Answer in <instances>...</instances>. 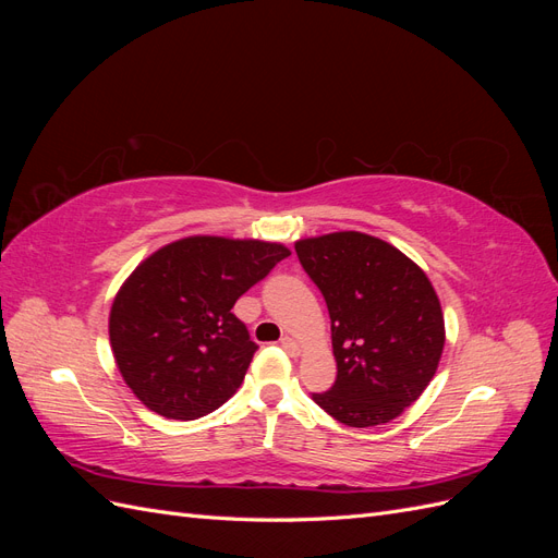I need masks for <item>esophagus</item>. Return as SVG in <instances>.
Masks as SVG:
<instances>
[{
  "label": "esophagus",
  "mask_w": 558,
  "mask_h": 558,
  "mask_svg": "<svg viewBox=\"0 0 558 558\" xmlns=\"http://www.w3.org/2000/svg\"><path fill=\"white\" fill-rule=\"evenodd\" d=\"M281 349L289 353V356H298V353H300V344L293 340V337H283Z\"/></svg>",
  "instance_id": "esophagus-1"
}]
</instances>
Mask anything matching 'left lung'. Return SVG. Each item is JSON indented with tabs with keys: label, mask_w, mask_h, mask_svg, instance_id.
Returning <instances> with one entry per match:
<instances>
[{
	"label": "left lung",
	"mask_w": 558,
	"mask_h": 558,
	"mask_svg": "<svg viewBox=\"0 0 558 558\" xmlns=\"http://www.w3.org/2000/svg\"><path fill=\"white\" fill-rule=\"evenodd\" d=\"M300 265L330 314L335 384L314 402L351 428L381 426L430 384L445 347V318L424 269L363 232L295 244Z\"/></svg>",
	"instance_id": "8db88e82"
}]
</instances>
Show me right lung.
Returning a JSON list of instances; mask_svg holds the SVG:
<instances>
[{
	"label": "right lung",
	"mask_w": 558,
	"mask_h": 558,
	"mask_svg": "<svg viewBox=\"0 0 558 558\" xmlns=\"http://www.w3.org/2000/svg\"><path fill=\"white\" fill-rule=\"evenodd\" d=\"M289 256L281 244L226 238H185L148 256L109 316L113 359L132 393L179 421L221 408L258 349L234 302Z\"/></svg>",
	"instance_id": "obj_1"
}]
</instances>
